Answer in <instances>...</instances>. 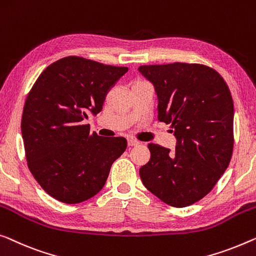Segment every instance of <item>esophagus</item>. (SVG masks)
Here are the masks:
<instances>
[{"mask_svg": "<svg viewBox=\"0 0 256 256\" xmlns=\"http://www.w3.org/2000/svg\"><path fill=\"white\" fill-rule=\"evenodd\" d=\"M140 142L138 140H136L134 138H128V146H138Z\"/></svg>", "mask_w": 256, "mask_h": 256, "instance_id": "obj_1", "label": "esophagus"}]
</instances>
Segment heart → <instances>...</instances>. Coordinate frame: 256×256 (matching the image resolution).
Masks as SVG:
<instances>
[{
    "mask_svg": "<svg viewBox=\"0 0 256 256\" xmlns=\"http://www.w3.org/2000/svg\"><path fill=\"white\" fill-rule=\"evenodd\" d=\"M136 83H140V82H136Z\"/></svg>",
    "mask_w": 256,
    "mask_h": 256,
    "instance_id": "b5f03b06",
    "label": "heart"
}]
</instances>
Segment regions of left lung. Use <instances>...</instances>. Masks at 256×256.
Here are the masks:
<instances>
[{"instance_id": "obj_1", "label": "left lung", "mask_w": 256, "mask_h": 256, "mask_svg": "<svg viewBox=\"0 0 256 256\" xmlns=\"http://www.w3.org/2000/svg\"><path fill=\"white\" fill-rule=\"evenodd\" d=\"M154 84L158 120L171 124V151L150 143L151 157L140 168L148 190L166 204L184 208L212 190L233 151V100L228 84L210 66L198 64L140 66Z\"/></svg>"}]
</instances>
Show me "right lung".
Segmentation results:
<instances>
[{
	"mask_svg": "<svg viewBox=\"0 0 256 256\" xmlns=\"http://www.w3.org/2000/svg\"><path fill=\"white\" fill-rule=\"evenodd\" d=\"M127 72L66 56L48 66L28 92L22 116L28 166L58 201L76 204L94 198L124 152V137L98 136L82 122L100 112L107 92Z\"/></svg>",
	"mask_w": 256,
	"mask_h": 256,
	"instance_id": "add662e5",
	"label": "right lung"
}]
</instances>
